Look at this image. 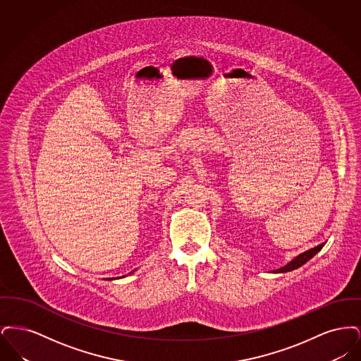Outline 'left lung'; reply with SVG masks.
<instances>
[{"instance_id":"8db88e82","label":"left lung","mask_w":361,"mask_h":361,"mask_svg":"<svg viewBox=\"0 0 361 361\" xmlns=\"http://www.w3.org/2000/svg\"><path fill=\"white\" fill-rule=\"evenodd\" d=\"M325 246V243H321V245H318V246H315V247H312V249H310L307 252H305V253H302V255H299L298 257L293 258L291 262H288L287 265H284V267H281V268H279V269H276L274 271L275 274H284V272H290V271H293V269H296V268H299V267H302L303 264H306L307 261H309L310 258L314 257L322 247Z\"/></svg>"}]
</instances>
